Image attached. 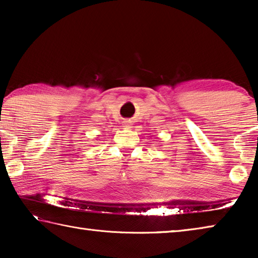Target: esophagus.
I'll return each instance as SVG.
<instances>
[{
  "instance_id": "1",
  "label": "esophagus",
  "mask_w": 258,
  "mask_h": 258,
  "mask_svg": "<svg viewBox=\"0 0 258 258\" xmlns=\"http://www.w3.org/2000/svg\"><path fill=\"white\" fill-rule=\"evenodd\" d=\"M124 128H131V121H124Z\"/></svg>"
}]
</instances>
